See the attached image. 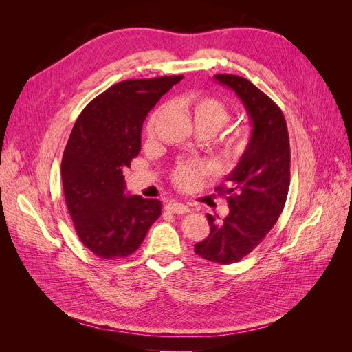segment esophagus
Segmentation results:
<instances>
[{
  "label": "esophagus",
  "mask_w": 352,
  "mask_h": 352,
  "mask_svg": "<svg viewBox=\"0 0 352 352\" xmlns=\"http://www.w3.org/2000/svg\"><path fill=\"white\" fill-rule=\"evenodd\" d=\"M166 210L170 212H175V214H186V212H189V208L185 204H180V202L176 201L168 202L166 206Z\"/></svg>",
  "instance_id": "esophagus-1"
}]
</instances>
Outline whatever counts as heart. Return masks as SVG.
<instances>
[{
	"label": "heart",
	"instance_id": "1",
	"mask_svg": "<svg viewBox=\"0 0 352 352\" xmlns=\"http://www.w3.org/2000/svg\"><path fill=\"white\" fill-rule=\"evenodd\" d=\"M184 105L192 114L198 129H206L211 133L219 132L230 119V110L221 100L211 97V95H188L184 100ZM160 110H155L145 124V132L151 135L154 132L155 123L160 117ZM252 133L248 126H239L233 129L225 138V148L232 157H242L248 151L251 145ZM212 168L208 163L198 162V160H189V162L179 163L173 172V182L182 189H192L198 185L199 180L210 175Z\"/></svg>",
	"mask_w": 352,
	"mask_h": 352
}]
</instances>
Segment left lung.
<instances>
[{
	"mask_svg": "<svg viewBox=\"0 0 352 352\" xmlns=\"http://www.w3.org/2000/svg\"><path fill=\"white\" fill-rule=\"evenodd\" d=\"M214 78L243 102L252 140L228 184L216 188L228 199L229 216L217 221L207 214L210 235L195 243V252L208 261L230 264L257 247L282 214L291 182V146L285 116L270 97L236 74Z\"/></svg>",
	"mask_w": 352,
	"mask_h": 352,
	"instance_id": "8db88e82",
	"label": "left lung"
}]
</instances>
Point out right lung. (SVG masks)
Returning <instances> with one entry per match:
<instances>
[{"mask_svg":"<svg viewBox=\"0 0 352 352\" xmlns=\"http://www.w3.org/2000/svg\"><path fill=\"white\" fill-rule=\"evenodd\" d=\"M184 79L160 76L113 85L85 107L61 160L63 189L80 242L97 257H129L162 216V202L124 194L123 170L141 151L146 114Z\"/></svg>","mask_w":352,"mask_h":352,"instance_id":"obj_1","label":"right lung"}]
</instances>
